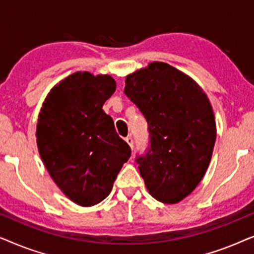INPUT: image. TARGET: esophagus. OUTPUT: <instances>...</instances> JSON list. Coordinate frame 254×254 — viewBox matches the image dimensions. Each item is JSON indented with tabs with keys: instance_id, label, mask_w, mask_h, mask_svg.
<instances>
[{
	"instance_id": "1",
	"label": "esophagus",
	"mask_w": 254,
	"mask_h": 254,
	"mask_svg": "<svg viewBox=\"0 0 254 254\" xmlns=\"http://www.w3.org/2000/svg\"><path fill=\"white\" fill-rule=\"evenodd\" d=\"M126 142L128 143V145H129V147H130L131 150H133V148H134V141H133V138H131V137H127V138H126Z\"/></svg>"
}]
</instances>
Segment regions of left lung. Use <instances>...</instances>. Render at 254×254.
I'll return each mask as SVG.
<instances>
[{
  "mask_svg": "<svg viewBox=\"0 0 254 254\" xmlns=\"http://www.w3.org/2000/svg\"><path fill=\"white\" fill-rule=\"evenodd\" d=\"M124 92L149 125L150 148L137 157L150 195L178 203L203 178L216 140V123L206 92L192 77L155 61L126 76Z\"/></svg>",
  "mask_w": 254,
  "mask_h": 254,
  "instance_id": "8db88e82",
  "label": "left lung"
}]
</instances>
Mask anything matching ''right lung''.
Instances as JSON below:
<instances>
[{"instance_id":"1","label":"right lung","mask_w":254,"mask_h":254,"mask_svg":"<svg viewBox=\"0 0 254 254\" xmlns=\"http://www.w3.org/2000/svg\"><path fill=\"white\" fill-rule=\"evenodd\" d=\"M116 88L112 76L76 71L51 89L38 116L37 145L45 168L78 206L102 202L130 157L129 145L103 111Z\"/></svg>"}]
</instances>
